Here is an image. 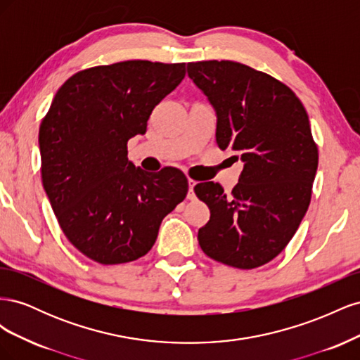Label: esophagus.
I'll list each match as a JSON object with an SVG mask.
<instances>
[{"instance_id": "34e87169", "label": "esophagus", "mask_w": 360, "mask_h": 360, "mask_svg": "<svg viewBox=\"0 0 360 360\" xmlns=\"http://www.w3.org/2000/svg\"><path fill=\"white\" fill-rule=\"evenodd\" d=\"M188 183H189V192H188V200H195V192H193V188H195V184H197V181H195V180H192V179H189V180H188Z\"/></svg>"}]
</instances>
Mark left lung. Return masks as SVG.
<instances>
[{
    "label": "left lung",
    "instance_id": "8db88e82",
    "mask_svg": "<svg viewBox=\"0 0 360 360\" xmlns=\"http://www.w3.org/2000/svg\"><path fill=\"white\" fill-rule=\"evenodd\" d=\"M188 75L214 108L217 146L243 162L228 197L219 183L193 188L210 209L200 246L222 264L259 267L285 249L311 202L319 148L307 110L290 86L242 63H188Z\"/></svg>",
    "mask_w": 360,
    "mask_h": 360
}]
</instances>
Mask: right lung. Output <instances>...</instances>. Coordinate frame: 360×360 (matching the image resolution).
Wrapping results in <instances>:
<instances>
[{
	"label": "right lung",
	"mask_w": 360,
	"mask_h": 360,
	"mask_svg": "<svg viewBox=\"0 0 360 360\" xmlns=\"http://www.w3.org/2000/svg\"><path fill=\"white\" fill-rule=\"evenodd\" d=\"M184 63L130 60L64 82L39 130L41 181L61 230L85 257L123 264L155 245L163 217L186 198L172 167L151 174L127 159V141L183 81Z\"/></svg>",
	"instance_id": "1"
}]
</instances>
